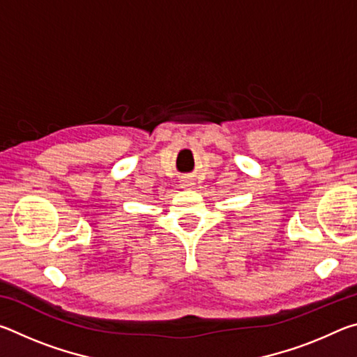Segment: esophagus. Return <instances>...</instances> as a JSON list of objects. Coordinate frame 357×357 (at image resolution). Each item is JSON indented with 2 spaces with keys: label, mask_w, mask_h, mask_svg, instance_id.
<instances>
[{
  "label": "esophagus",
  "mask_w": 357,
  "mask_h": 357,
  "mask_svg": "<svg viewBox=\"0 0 357 357\" xmlns=\"http://www.w3.org/2000/svg\"><path fill=\"white\" fill-rule=\"evenodd\" d=\"M193 185V183L190 179H183V183H181V187H183V189H189V187H192Z\"/></svg>",
  "instance_id": "34e87169"
}]
</instances>
